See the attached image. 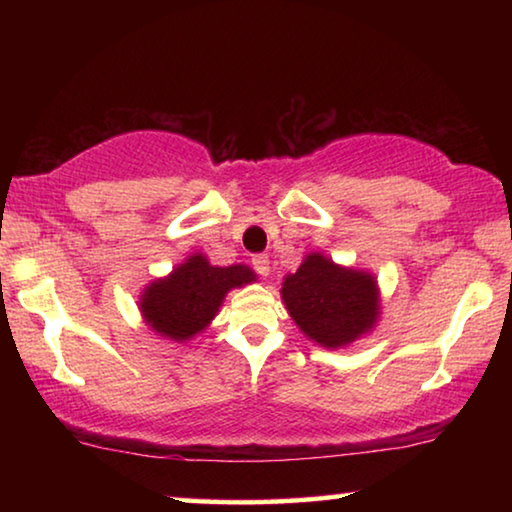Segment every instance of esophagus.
<instances>
[{
	"label": "esophagus",
	"mask_w": 512,
	"mask_h": 512,
	"mask_svg": "<svg viewBox=\"0 0 512 512\" xmlns=\"http://www.w3.org/2000/svg\"><path fill=\"white\" fill-rule=\"evenodd\" d=\"M253 266H255V271L262 275V277H266L268 271H271V262H268V255H255L253 257Z\"/></svg>",
	"instance_id": "34e87169"
}]
</instances>
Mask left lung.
Masks as SVG:
<instances>
[{"label":"left lung","mask_w":512,"mask_h":512,"mask_svg":"<svg viewBox=\"0 0 512 512\" xmlns=\"http://www.w3.org/2000/svg\"><path fill=\"white\" fill-rule=\"evenodd\" d=\"M291 318L327 348L359 339L377 320L375 277L336 266L323 255H309L282 284Z\"/></svg>","instance_id":"1"}]
</instances>
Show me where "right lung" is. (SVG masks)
I'll return each mask as SVG.
<instances>
[{
    "instance_id": "1",
    "label": "right lung",
    "mask_w": 512,
    "mask_h": 512,
    "mask_svg": "<svg viewBox=\"0 0 512 512\" xmlns=\"http://www.w3.org/2000/svg\"><path fill=\"white\" fill-rule=\"evenodd\" d=\"M255 280L248 266H210L203 255L189 257L164 280L144 291L140 309L155 332L187 341L207 327L225 293Z\"/></svg>"
}]
</instances>
